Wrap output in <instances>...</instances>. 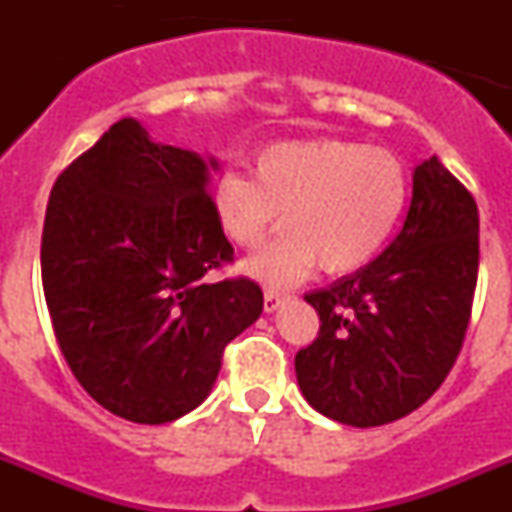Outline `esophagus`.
I'll return each instance as SVG.
<instances>
[{"mask_svg": "<svg viewBox=\"0 0 512 512\" xmlns=\"http://www.w3.org/2000/svg\"><path fill=\"white\" fill-rule=\"evenodd\" d=\"M284 300H287V295H282V292H274V289H266V292H264V310L266 312H277L279 307L284 305Z\"/></svg>", "mask_w": 512, "mask_h": 512, "instance_id": "34e87169", "label": "esophagus"}]
</instances>
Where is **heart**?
Instances as JSON below:
<instances>
[{"label":"heart","mask_w":512,"mask_h":512,"mask_svg":"<svg viewBox=\"0 0 512 512\" xmlns=\"http://www.w3.org/2000/svg\"><path fill=\"white\" fill-rule=\"evenodd\" d=\"M408 171L390 148L318 138L271 143L253 174L225 171L212 210L230 243L256 248L279 223L287 230L241 269L266 287H289L315 266L351 274L377 256L408 205Z\"/></svg>","instance_id":"obj_1"}]
</instances>
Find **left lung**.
I'll list each match as a JSON object with an SVG mask.
<instances>
[{"mask_svg":"<svg viewBox=\"0 0 512 512\" xmlns=\"http://www.w3.org/2000/svg\"><path fill=\"white\" fill-rule=\"evenodd\" d=\"M477 269L472 194L438 156L425 158L395 241L372 264L305 295L320 315L318 338L295 356L305 400L354 428L420 408L459 356Z\"/></svg>","mask_w":512,"mask_h":512,"instance_id":"obj_1","label":"left lung"}]
</instances>
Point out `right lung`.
I'll return each mask as SVG.
<instances>
[{"mask_svg":"<svg viewBox=\"0 0 512 512\" xmlns=\"http://www.w3.org/2000/svg\"><path fill=\"white\" fill-rule=\"evenodd\" d=\"M215 171V156L122 117L51 189L40 269L58 346L81 387L133 423L200 408L225 343L264 310L251 279H205L233 256L207 194Z\"/></svg>","mask_w":512,"mask_h":512,"instance_id":"obj_1","label":"right lung"}]
</instances>
